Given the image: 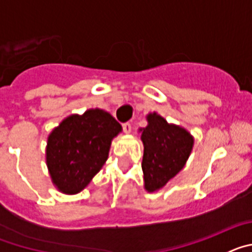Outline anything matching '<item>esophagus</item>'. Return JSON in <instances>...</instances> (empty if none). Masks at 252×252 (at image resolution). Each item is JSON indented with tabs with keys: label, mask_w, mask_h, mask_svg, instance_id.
<instances>
[{
	"label": "esophagus",
	"mask_w": 252,
	"mask_h": 252,
	"mask_svg": "<svg viewBox=\"0 0 252 252\" xmlns=\"http://www.w3.org/2000/svg\"><path fill=\"white\" fill-rule=\"evenodd\" d=\"M122 127H124V132L125 133H130L131 132V125L128 124V122H126V124H124L122 125Z\"/></svg>",
	"instance_id": "1"
}]
</instances>
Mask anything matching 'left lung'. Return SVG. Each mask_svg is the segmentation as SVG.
Instances as JSON below:
<instances>
[{"label":"left lung","mask_w":252,"mask_h":252,"mask_svg":"<svg viewBox=\"0 0 252 252\" xmlns=\"http://www.w3.org/2000/svg\"><path fill=\"white\" fill-rule=\"evenodd\" d=\"M146 121L148 126L139 128L144 144V188L148 193H155L184 168L194 137L187 128L169 124L158 112L148 113Z\"/></svg>","instance_id":"obj_1"}]
</instances>
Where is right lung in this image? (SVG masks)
<instances>
[{
	"label": "right lung",
	"mask_w": 252,
	"mask_h": 252,
	"mask_svg": "<svg viewBox=\"0 0 252 252\" xmlns=\"http://www.w3.org/2000/svg\"><path fill=\"white\" fill-rule=\"evenodd\" d=\"M120 132L121 125L101 108L65 117L46 141L45 161L53 186L64 194L82 192L104 165Z\"/></svg>",
	"instance_id": "right-lung-1"
}]
</instances>
